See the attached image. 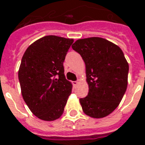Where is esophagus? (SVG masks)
Listing matches in <instances>:
<instances>
[{"mask_svg":"<svg viewBox=\"0 0 145 145\" xmlns=\"http://www.w3.org/2000/svg\"><path fill=\"white\" fill-rule=\"evenodd\" d=\"M72 84H73V86L74 87H76V86H77L78 84H79V82L76 80V81H72Z\"/></svg>","mask_w":145,"mask_h":145,"instance_id":"obj_1","label":"esophagus"}]
</instances>
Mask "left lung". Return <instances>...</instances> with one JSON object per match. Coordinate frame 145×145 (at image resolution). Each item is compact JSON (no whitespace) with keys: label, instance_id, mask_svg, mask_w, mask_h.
Returning a JSON list of instances; mask_svg holds the SVG:
<instances>
[{"label":"left lung","instance_id":"1","mask_svg":"<svg viewBox=\"0 0 145 145\" xmlns=\"http://www.w3.org/2000/svg\"><path fill=\"white\" fill-rule=\"evenodd\" d=\"M72 48L85 64L88 96L80 99L83 112L93 118L109 115L119 105L128 86L129 64L119 46L106 39H79Z\"/></svg>","mask_w":145,"mask_h":145}]
</instances>
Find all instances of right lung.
Segmentation results:
<instances>
[{"instance_id": "obj_1", "label": "right lung", "mask_w": 145, "mask_h": 145, "mask_svg": "<svg viewBox=\"0 0 145 145\" xmlns=\"http://www.w3.org/2000/svg\"><path fill=\"white\" fill-rule=\"evenodd\" d=\"M73 39L45 36L31 44L18 71L21 94L39 119L52 121L63 114L72 84L65 76L63 62Z\"/></svg>"}]
</instances>
